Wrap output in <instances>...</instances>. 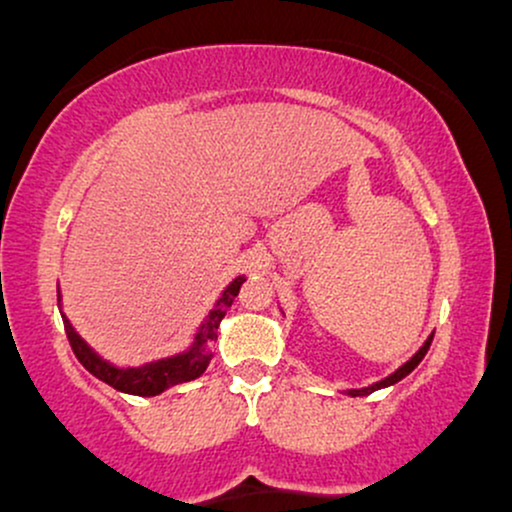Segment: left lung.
Returning a JSON list of instances; mask_svg holds the SVG:
<instances>
[{
    "mask_svg": "<svg viewBox=\"0 0 512 512\" xmlns=\"http://www.w3.org/2000/svg\"><path fill=\"white\" fill-rule=\"evenodd\" d=\"M431 342H433V334H431V337L426 339L424 346H421V349L416 351V354L411 356L407 363H404V366H399V368L395 370V373H392V375H387V378H385V380H380V383H373V385L363 387V390H349V395H351V397H358V395H370V392H375V390H383V387H390V385L399 383V380H402V378H407V375L411 373V370H414L416 366H419L421 361H424V356L428 354V346H431Z\"/></svg>",
    "mask_w": 512,
    "mask_h": 512,
    "instance_id": "obj_1",
    "label": "left lung"
}]
</instances>
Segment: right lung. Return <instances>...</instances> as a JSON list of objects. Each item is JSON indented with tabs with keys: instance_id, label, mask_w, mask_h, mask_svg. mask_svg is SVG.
Masks as SVG:
<instances>
[{
	"instance_id": "add662e5",
	"label": "right lung",
	"mask_w": 512,
	"mask_h": 512,
	"mask_svg": "<svg viewBox=\"0 0 512 512\" xmlns=\"http://www.w3.org/2000/svg\"><path fill=\"white\" fill-rule=\"evenodd\" d=\"M245 276H238L231 284L226 286V291L221 293V298L216 301L214 308L209 310L207 320L202 322L199 332L195 334V342L187 351H182L178 356L161 358V361L144 363L139 368H117L113 363L103 361L96 351L88 346L79 334L74 332V327L69 325V320L64 317V327H67V339L72 344L76 358L84 366L88 373L96 375L98 380L108 383L115 390L127 392V395L137 397H156L161 392H166L168 387L190 383V380L199 378L209 366V361L214 358V342L219 337V325L226 315V310L233 305V298L238 296L240 286H243ZM60 298V296H57Z\"/></svg>"
}]
</instances>
